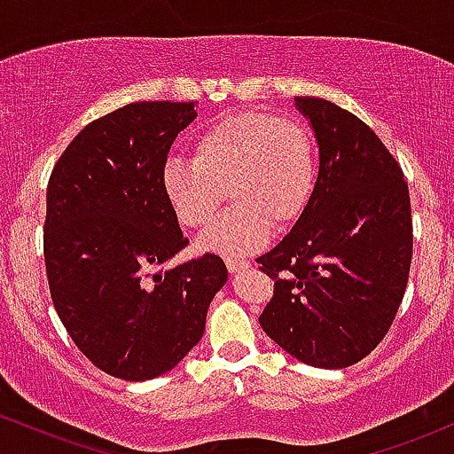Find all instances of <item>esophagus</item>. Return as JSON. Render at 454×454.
<instances>
[{
  "label": "esophagus",
  "mask_w": 454,
  "mask_h": 454,
  "mask_svg": "<svg viewBox=\"0 0 454 454\" xmlns=\"http://www.w3.org/2000/svg\"><path fill=\"white\" fill-rule=\"evenodd\" d=\"M248 266H251V263H248L247 259H227V270L231 274L242 272V270H247Z\"/></svg>",
  "instance_id": "esophagus-1"
}]
</instances>
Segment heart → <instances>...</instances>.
<instances>
[{
	"instance_id": "b5f03b06",
	"label": "heart",
	"mask_w": 454,
	"mask_h": 454,
	"mask_svg": "<svg viewBox=\"0 0 454 454\" xmlns=\"http://www.w3.org/2000/svg\"><path fill=\"white\" fill-rule=\"evenodd\" d=\"M317 182V152L300 121L270 114H229L197 135L192 159H169L160 191L182 227L203 229L223 200L233 206L197 240L201 253L240 257L266 244L270 225H294Z\"/></svg>"
}]
</instances>
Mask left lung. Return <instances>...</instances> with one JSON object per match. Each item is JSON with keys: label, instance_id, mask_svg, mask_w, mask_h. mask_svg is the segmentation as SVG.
<instances>
[{"label": "left lung", "instance_id": "8db88e82", "mask_svg": "<svg viewBox=\"0 0 454 454\" xmlns=\"http://www.w3.org/2000/svg\"><path fill=\"white\" fill-rule=\"evenodd\" d=\"M319 147L309 207L257 263L274 281L263 333L300 363L345 369L378 348L411 263L410 191L399 162L360 117L295 96Z\"/></svg>", "mask_w": 454, "mask_h": 454}]
</instances>
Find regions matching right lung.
<instances>
[{"label":"right lung","mask_w":454,"mask_h":454,"mask_svg":"<svg viewBox=\"0 0 454 454\" xmlns=\"http://www.w3.org/2000/svg\"><path fill=\"white\" fill-rule=\"evenodd\" d=\"M195 103H132L85 126L47 186L44 263L70 339L105 373L145 381L200 343L221 257L165 270L188 240L160 191V169Z\"/></svg>","instance_id":"add662e5"}]
</instances>
